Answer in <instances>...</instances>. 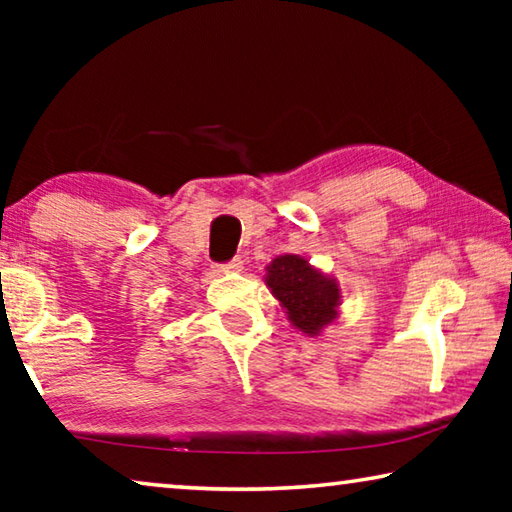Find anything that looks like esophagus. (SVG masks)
Masks as SVG:
<instances>
[{
	"instance_id": "1",
	"label": "esophagus",
	"mask_w": 512,
	"mask_h": 512,
	"mask_svg": "<svg viewBox=\"0 0 512 512\" xmlns=\"http://www.w3.org/2000/svg\"><path fill=\"white\" fill-rule=\"evenodd\" d=\"M214 268H216V271H219V273H223V271H241V268H244V262H241V257H232L230 262L216 264Z\"/></svg>"
}]
</instances>
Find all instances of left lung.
<instances>
[{
  "label": "left lung",
  "mask_w": 512,
  "mask_h": 512,
  "mask_svg": "<svg viewBox=\"0 0 512 512\" xmlns=\"http://www.w3.org/2000/svg\"><path fill=\"white\" fill-rule=\"evenodd\" d=\"M266 284L273 296L287 309L289 320L305 334H318L323 325L332 323L339 305V287L307 259L298 255H282L268 266Z\"/></svg>",
  "instance_id": "1"
}]
</instances>
